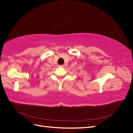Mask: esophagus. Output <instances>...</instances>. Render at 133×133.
<instances>
[{
  "label": "esophagus",
  "instance_id": "obj_1",
  "mask_svg": "<svg viewBox=\"0 0 133 133\" xmlns=\"http://www.w3.org/2000/svg\"><path fill=\"white\" fill-rule=\"evenodd\" d=\"M59 67H62V68H63V67H64V65H59Z\"/></svg>",
  "mask_w": 133,
  "mask_h": 133
}]
</instances>
